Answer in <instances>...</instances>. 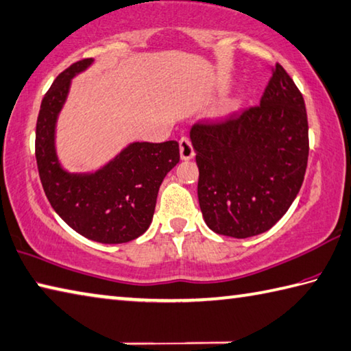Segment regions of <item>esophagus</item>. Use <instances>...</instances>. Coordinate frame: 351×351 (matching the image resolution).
<instances>
[{"mask_svg":"<svg viewBox=\"0 0 351 351\" xmlns=\"http://www.w3.org/2000/svg\"><path fill=\"white\" fill-rule=\"evenodd\" d=\"M178 145H180V157L182 160H191L195 156L193 145H191V141L188 137H182L178 141Z\"/></svg>","mask_w":351,"mask_h":351,"instance_id":"1","label":"esophagus"}]
</instances>
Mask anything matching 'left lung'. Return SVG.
Returning <instances> with one entry per match:
<instances>
[{
  "instance_id": "left-lung-1",
  "label": "left lung",
  "mask_w": 351,
  "mask_h": 351,
  "mask_svg": "<svg viewBox=\"0 0 351 351\" xmlns=\"http://www.w3.org/2000/svg\"><path fill=\"white\" fill-rule=\"evenodd\" d=\"M198 203L214 232L247 238L269 230L298 195L308 158L301 91L280 64L260 105L191 128Z\"/></svg>"
}]
</instances>
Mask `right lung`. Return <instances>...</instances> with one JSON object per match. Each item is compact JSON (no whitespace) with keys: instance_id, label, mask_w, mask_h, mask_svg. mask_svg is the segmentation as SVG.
I'll list each match as a JSON object with an SVG mask.
<instances>
[{"instance_id":"obj_1","label":"right lung","mask_w":351,"mask_h":351,"mask_svg":"<svg viewBox=\"0 0 351 351\" xmlns=\"http://www.w3.org/2000/svg\"><path fill=\"white\" fill-rule=\"evenodd\" d=\"M91 64L88 58L70 65L43 99L35 141L39 178L51 208L77 234L104 244L128 243L149 228L158 188L180 151L176 141L134 142L95 173L65 171L55 147L58 116L71 79Z\"/></svg>"}]
</instances>
